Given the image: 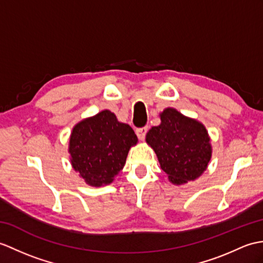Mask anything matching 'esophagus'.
Listing matches in <instances>:
<instances>
[{"mask_svg":"<svg viewBox=\"0 0 263 263\" xmlns=\"http://www.w3.org/2000/svg\"><path fill=\"white\" fill-rule=\"evenodd\" d=\"M146 131H148V126H142V127H138V129L136 130V133L137 136L140 140H143L145 138V134H146Z\"/></svg>","mask_w":263,"mask_h":263,"instance_id":"34e87169","label":"esophagus"}]
</instances>
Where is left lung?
<instances>
[{
    "label": "left lung",
    "instance_id": "left-lung-1",
    "mask_svg": "<svg viewBox=\"0 0 263 263\" xmlns=\"http://www.w3.org/2000/svg\"><path fill=\"white\" fill-rule=\"evenodd\" d=\"M160 118V125L146 133V142L154 148L161 169L177 185L198 178L212 155L205 126L175 108H166Z\"/></svg>",
    "mask_w": 263,
    "mask_h": 263
}]
</instances>
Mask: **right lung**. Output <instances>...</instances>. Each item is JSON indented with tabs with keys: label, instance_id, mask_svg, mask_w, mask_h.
I'll list each match as a JSON object with an SVG mask.
<instances>
[{
	"label": "right lung",
	"instance_id": "right-lung-1",
	"mask_svg": "<svg viewBox=\"0 0 263 263\" xmlns=\"http://www.w3.org/2000/svg\"><path fill=\"white\" fill-rule=\"evenodd\" d=\"M138 138L129 124L109 111L84 120L72 129L71 164L90 186L107 185L124 167L127 152Z\"/></svg>",
	"mask_w": 263,
	"mask_h": 263
}]
</instances>
